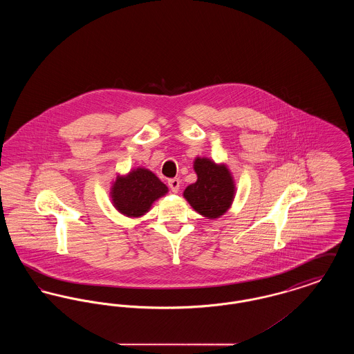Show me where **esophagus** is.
Listing matches in <instances>:
<instances>
[{"instance_id": "34e87169", "label": "esophagus", "mask_w": 354, "mask_h": 354, "mask_svg": "<svg viewBox=\"0 0 354 354\" xmlns=\"http://www.w3.org/2000/svg\"><path fill=\"white\" fill-rule=\"evenodd\" d=\"M169 188L172 192H178L179 188H180V180L178 178H174V179H169Z\"/></svg>"}]
</instances>
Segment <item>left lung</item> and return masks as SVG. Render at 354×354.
I'll return each instance as SVG.
<instances>
[{"label":"left lung","mask_w":354,"mask_h":354,"mask_svg":"<svg viewBox=\"0 0 354 354\" xmlns=\"http://www.w3.org/2000/svg\"><path fill=\"white\" fill-rule=\"evenodd\" d=\"M194 169L198 180L185 189L183 196L189 205L207 219L224 215L235 198V182L225 165H216L208 158H196Z\"/></svg>","instance_id":"left-lung-1"}]
</instances>
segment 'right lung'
<instances>
[{"label": "right lung", "instance_id": "add662e5", "mask_svg": "<svg viewBox=\"0 0 354 354\" xmlns=\"http://www.w3.org/2000/svg\"><path fill=\"white\" fill-rule=\"evenodd\" d=\"M169 192L167 185L150 169L138 167L127 175H118L111 185L113 205L127 218H140L150 211L152 203Z\"/></svg>", "mask_w": 354, "mask_h": 354}]
</instances>
